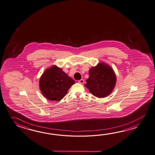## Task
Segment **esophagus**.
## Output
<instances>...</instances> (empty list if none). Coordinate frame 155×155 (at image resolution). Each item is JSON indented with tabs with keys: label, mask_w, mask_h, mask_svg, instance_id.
I'll use <instances>...</instances> for the list:
<instances>
[{
	"label": "esophagus",
	"mask_w": 155,
	"mask_h": 155,
	"mask_svg": "<svg viewBox=\"0 0 155 155\" xmlns=\"http://www.w3.org/2000/svg\"><path fill=\"white\" fill-rule=\"evenodd\" d=\"M78 82H79V83H81V84H83L84 82V81L83 79H80V80L78 81Z\"/></svg>",
	"instance_id": "1"
}]
</instances>
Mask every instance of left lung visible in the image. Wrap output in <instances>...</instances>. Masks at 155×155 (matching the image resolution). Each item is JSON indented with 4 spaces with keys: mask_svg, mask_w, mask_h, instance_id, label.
Segmentation results:
<instances>
[{
    "mask_svg": "<svg viewBox=\"0 0 155 155\" xmlns=\"http://www.w3.org/2000/svg\"><path fill=\"white\" fill-rule=\"evenodd\" d=\"M89 74L85 87L93 95L104 98L114 89L117 78L114 71L109 65L103 62L98 63L89 70Z\"/></svg>",
    "mask_w": 155,
    "mask_h": 155,
    "instance_id": "1",
    "label": "left lung"
}]
</instances>
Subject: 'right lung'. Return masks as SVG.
<instances>
[{
    "mask_svg": "<svg viewBox=\"0 0 155 155\" xmlns=\"http://www.w3.org/2000/svg\"><path fill=\"white\" fill-rule=\"evenodd\" d=\"M74 81L62 70L52 66L41 76L39 87L45 97L51 101H60L66 95Z\"/></svg>",
    "mask_w": 155,
    "mask_h": 155,
    "instance_id": "obj_1",
    "label": "right lung"
}]
</instances>
